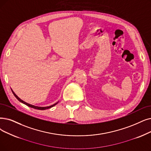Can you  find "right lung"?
<instances>
[{"label": "right lung", "instance_id": "add662e5", "mask_svg": "<svg viewBox=\"0 0 151 151\" xmlns=\"http://www.w3.org/2000/svg\"><path fill=\"white\" fill-rule=\"evenodd\" d=\"M12 93H13V94H14V95L15 96V97L17 98V99L19 101V102H21L22 103H23V104H25L26 106H28V107H31V108H33V109H37V110H45V109H49V108H51V107H54V106H55V105L58 103V102H57V103H55V104H53V105H52V106H48V107H37V106H33V105H31V104H28V103H27V102H25L24 101H22V99H19V98L14 93V92L12 90Z\"/></svg>", "mask_w": 151, "mask_h": 151}]
</instances>
